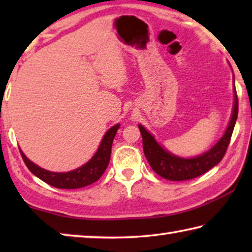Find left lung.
Returning <instances> with one entry per match:
<instances>
[{
	"mask_svg": "<svg viewBox=\"0 0 252 252\" xmlns=\"http://www.w3.org/2000/svg\"><path fill=\"white\" fill-rule=\"evenodd\" d=\"M234 103L232 116L230 119L227 130L224 134L210 150L202 153L201 156L185 159L172 155L164 150L156 141L153 135L144 127L139 125L140 132L142 135L143 152L147 160L157 174L171 181H185L197 178L212 169L222 160L231 139L232 132L238 118V96L234 88Z\"/></svg>",
	"mask_w": 252,
	"mask_h": 252,
	"instance_id": "8db88e82",
	"label": "left lung"
}]
</instances>
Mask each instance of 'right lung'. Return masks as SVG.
<instances>
[{
  "label": "right lung",
  "mask_w": 252,
  "mask_h": 252,
  "mask_svg": "<svg viewBox=\"0 0 252 252\" xmlns=\"http://www.w3.org/2000/svg\"><path fill=\"white\" fill-rule=\"evenodd\" d=\"M120 125H116L110 127L104 134L100 143V147L92 159L75 170L69 172H51L48 170L37 167L35 163L30 161L24 153L20 150L21 156L25 165L34 176L40 178L48 185L59 189H78V188L87 187L91 183L99 180L102 174L108 167L111 158V148L114 136Z\"/></svg>",
  "instance_id": "right-lung-1"
}]
</instances>
